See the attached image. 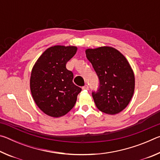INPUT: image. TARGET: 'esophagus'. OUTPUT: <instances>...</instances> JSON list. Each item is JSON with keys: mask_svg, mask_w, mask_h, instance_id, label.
<instances>
[{"mask_svg": "<svg viewBox=\"0 0 160 160\" xmlns=\"http://www.w3.org/2000/svg\"><path fill=\"white\" fill-rule=\"evenodd\" d=\"M82 90H88V89H89V87H88V85H85V86H83V87H82Z\"/></svg>", "mask_w": 160, "mask_h": 160, "instance_id": "34e87169", "label": "esophagus"}]
</instances>
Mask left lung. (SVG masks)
<instances>
[{
  "label": "left lung",
  "mask_w": 160,
  "mask_h": 160,
  "mask_svg": "<svg viewBox=\"0 0 160 160\" xmlns=\"http://www.w3.org/2000/svg\"><path fill=\"white\" fill-rule=\"evenodd\" d=\"M87 58L99 80V88L92 92L97 109L107 114H116L128 106L134 93L133 71L122 53L110 47L88 48Z\"/></svg>",
  "instance_id": "1"
}]
</instances>
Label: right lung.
Here are the masks:
<instances>
[{
  "label": "right lung",
  "mask_w": 160,
  "mask_h": 160,
  "mask_svg": "<svg viewBox=\"0 0 160 160\" xmlns=\"http://www.w3.org/2000/svg\"><path fill=\"white\" fill-rule=\"evenodd\" d=\"M76 47L54 46L38 58L30 78L32 95L38 107L52 117L66 115L75 106L82 89L72 82L73 73L66 63L73 57Z\"/></svg>",
  "instance_id": "1"
}]
</instances>
